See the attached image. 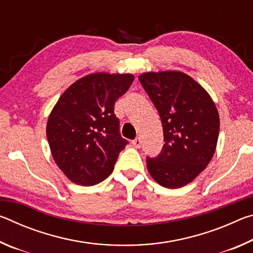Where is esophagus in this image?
I'll return each mask as SVG.
<instances>
[{
    "instance_id": "obj_1",
    "label": "esophagus",
    "mask_w": 253,
    "mask_h": 253,
    "mask_svg": "<svg viewBox=\"0 0 253 253\" xmlns=\"http://www.w3.org/2000/svg\"><path fill=\"white\" fill-rule=\"evenodd\" d=\"M131 144L134 145V147H136V148H139L140 146H142V139H140L139 137H137V138H135L134 140H132Z\"/></svg>"
}]
</instances>
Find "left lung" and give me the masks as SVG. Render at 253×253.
Instances as JSON below:
<instances>
[{"label": "left lung", "instance_id": "obj_1", "mask_svg": "<svg viewBox=\"0 0 253 253\" xmlns=\"http://www.w3.org/2000/svg\"><path fill=\"white\" fill-rule=\"evenodd\" d=\"M138 79L160 114L164 142L147 157L149 174L168 188L185 186L207 169L216 148L220 117L209 92L181 71L145 72Z\"/></svg>", "mask_w": 253, "mask_h": 253}]
</instances>
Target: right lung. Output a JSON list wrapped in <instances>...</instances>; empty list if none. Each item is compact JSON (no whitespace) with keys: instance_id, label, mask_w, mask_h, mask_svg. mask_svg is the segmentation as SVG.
I'll use <instances>...</instances> for the list:
<instances>
[{"instance_id":"obj_1","label":"right lung","mask_w":253,"mask_h":253,"mask_svg":"<svg viewBox=\"0 0 253 253\" xmlns=\"http://www.w3.org/2000/svg\"><path fill=\"white\" fill-rule=\"evenodd\" d=\"M134 81L130 74L95 72L72 84L49 115L51 154L72 183L91 186L114 170L128 142L119 134L115 102Z\"/></svg>"}]
</instances>
